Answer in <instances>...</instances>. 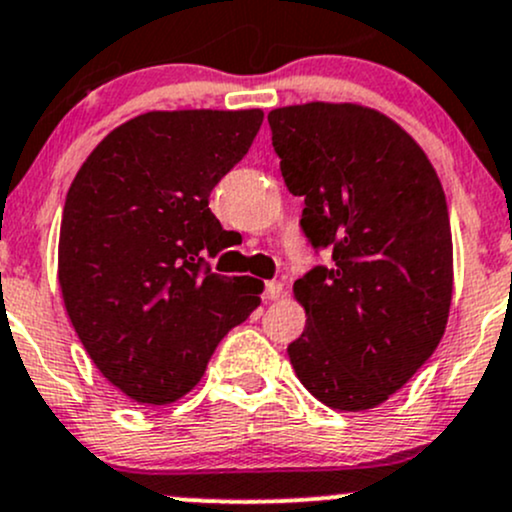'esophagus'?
Here are the masks:
<instances>
[{
	"instance_id": "34e87169",
	"label": "esophagus",
	"mask_w": 512,
	"mask_h": 512,
	"mask_svg": "<svg viewBox=\"0 0 512 512\" xmlns=\"http://www.w3.org/2000/svg\"><path fill=\"white\" fill-rule=\"evenodd\" d=\"M284 296V284L282 282H267L265 284V299L267 301H277Z\"/></svg>"
}]
</instances>
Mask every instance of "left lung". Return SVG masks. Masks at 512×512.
<instances>
[{
  "label": "left lung",
  "instance_id": "left-lung-1",
  "mask_svg": "<svg viewBox=\"0 0 512 512\" xmlns=\"http://www.w3.org/2000/svg\"><path fill=\"white\" fill-rule=\"evenodd\" d=\"M282 177L333 267L294 282L306 311L286 347L296 376L335 411H369L428 362L452 303V228L440 177L415 140L362 104L282 106L267 116Z\"/></svg>",
  "mask_w": 512,
  "mask_h": 512
}]
</instances>
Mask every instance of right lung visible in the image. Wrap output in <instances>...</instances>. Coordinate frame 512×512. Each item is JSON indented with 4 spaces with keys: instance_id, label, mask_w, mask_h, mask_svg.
Wrapping results in <instances>:
<instances>
[{
    "instance_id": "right-lung-1",
    "label": "right lung",
    "mask_w": 512,
    "mask_h": 512,
    "mask_svg": "<svg viewBox=\"0 0 512 512\" xmlns=\"http://www.w3.org/2000/svg\"><path fill=\"white\" fill-rule=\"evenodd\" d=\"M262 109L148 111L82 162L67 192L58 282L109 384L165 406L199 384L216 345L260 306L262 282L204 265L221 252L209 196L250 150Z\"/></svg>"
}]
</instances>
